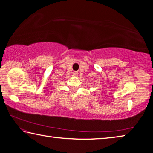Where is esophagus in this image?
Masks as SVG:
<instances>
[{
	"mask_svg": "<svg viewBox=\"0 0 153 153\" xmlns=\"http://www.w3.org/2000/svg\"><path fill=\"white\" fill-rule=\"evenodd\" d=\"M77 74H78V72H77V71H74L73 72V76H77Z\"/></svg>",
	"mask_w": 153,
	"mask_h": 153,
	"instance_id": "esophagus-1",
	"label": "esophagus"
}]
</instances>
